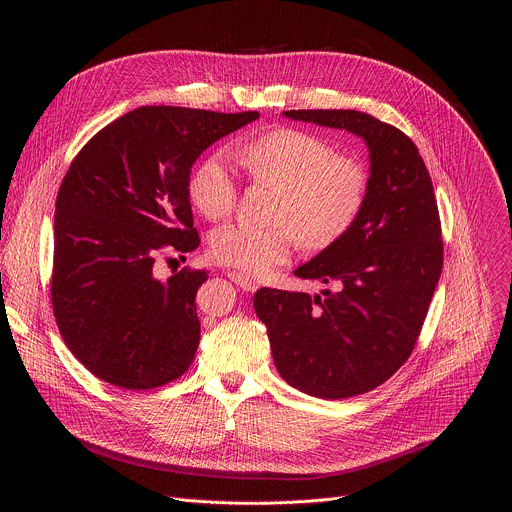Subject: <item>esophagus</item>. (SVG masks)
Segmentation results:
<instances>
[{
    "label": "esophagus",
    "mask_w": 512,
    "mask_h": 512,
    "mask_svg": "<svg viewBox=\"0 0 512 512\" xmlns=\"http://www.w3.org/2000/svg\"><path fill=\"white\" fill-rule=\"evenodd\" d=\"M227 275H229V279H231L237 287H241L243 291H255V289H257V281H255V279H251V277H247L245 273L229 271Z\"/></svg>",
    "instance_id": "1"
}]
</instances>
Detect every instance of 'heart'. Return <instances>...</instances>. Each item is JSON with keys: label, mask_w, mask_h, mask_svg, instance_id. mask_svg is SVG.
Masks as SVG:
<instances>
[{"label": "heart", "mask_w": 512, "mask_h": 512, "mask_svg": "<svg viewBox=\"0 0 512 512\" xmlns=\"http://www.w3.org/2000/svg\"><path fill=\"white\" fill-rule=\"evenodd\" d=\"M239 160L253 180L279 188L273 227L225 225L212 231V257L247 273H263L289 257L294 241L322 251L342 239L367 200L369 176L360 162L336 156L314 133L279 127L245 141ZM194 208L210 221L225 218L237 204V182L221 154L202 158L188 178Z\"/></svg>", "instance_id": "1"}]
</instances>
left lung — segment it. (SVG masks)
<instances>
[{
  "instance_id": "8db88e82",
  "label": "left lung",
  "mask_w": 512,
  "mask_h": 512,
  "mask_svg": "<svg viewBox=\"0 0 512 512\" xmlns=\"http://www.w3.org/2000/svg\"><path fill=\"white\" fill-rule=\"evenodd\" d=\"M283 117L344 129L369 150L354 225L294 271L330 287L316 296L261 287L253 298L279 375L312 397L348 399L383 385L417 342L442 275L440 214L423 158L397 127L352 109Z\"/></svg>"
}]
</instances>
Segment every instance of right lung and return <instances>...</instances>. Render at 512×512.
<instances>
[{
    "mask_svg": "<svg viewBox=\"0 0 512 512\" xmlns=\"http://www.w3.org/2000/svg\"><path fill=\"white\" fill-rule=\"evenodd\" d=\"M255 119L257 111L139 107L72 160L56 196L52 308L66 346L97 379L143 391L188 371L200 342L194 298L208 275L158 279L156 255L198 247L192 164Z\"/></svg>",
    "mask_w": 512,
    "mask_h": 512,
    "instance_id": "add662e5",
    "label": "right lung"
}]
</instances>
